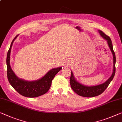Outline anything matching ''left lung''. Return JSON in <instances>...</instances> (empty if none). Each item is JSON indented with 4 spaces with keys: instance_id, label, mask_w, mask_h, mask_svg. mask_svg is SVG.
Masks as SVG:
<instances>
[{
    "instance_id": "obj_1",
    "label": "left lung",
    "mask_w": 122,
    "mask_h": 122,
    "mask_svg": "<svg viewBox=\"0 0 122 122\" xmlns=\"http://www.w3.org/2000/svg\"><path fill=\"white\" fill-rule=\"evenodd\" d=\"M99 32L102 36V37L104 38L107 41L108 46L110 47L111 50L112 52L113 56V71L112 73V76H111L110 78L107 81H105L104 83L101 84L100 85H96V86H85L84 85L80 84L78 81H76V80L73 77L72 72H71V74L70 77V84L72 89L76 94L81 96L86 97H94V96H98L100 95L107 88L108 85L110 84L111 81L113 79L114 74L116 73V55L114 53L113 49V45H112V41L111 38L106 35L101 30H99Z\"/></svg>"
}]
</instances>
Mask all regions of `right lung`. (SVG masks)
Returning <instances> with one entry per match:
<instances>
[{
    "mask_svg": "<svg viewBox=\"0 0 122 122\" xmlns=\"http://www.w3.org/2000/svg\"><path fill=\"white\" fill-rule=\"evenodd\" d=\"M17 35L12 40L7 54V76L11 85L20 95L27 97H36L45 94L51 85L52 79L56 74L61 70V67L54 68L49 71L43 78L38 81H28L19 79L12 71L10 65V55L12 43L17 37Z\"/></svg>",
    "mask_w": 122,
    "mask_h": 122,
    "instance_id": "obj_1",
    "label": "right lung"
}]
</instances>
